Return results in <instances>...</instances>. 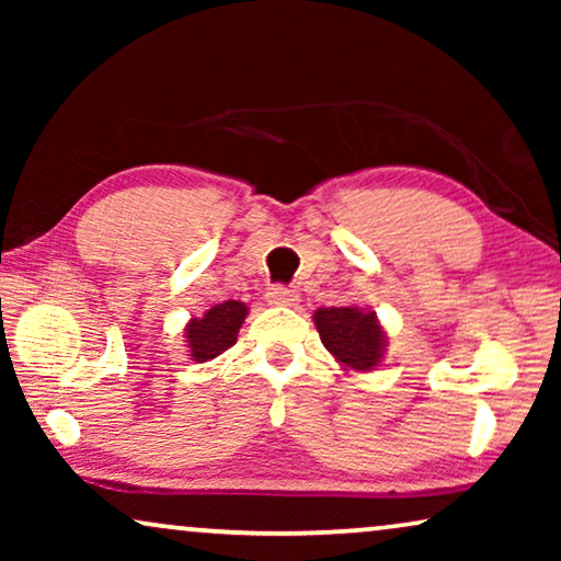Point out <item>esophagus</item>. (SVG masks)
Listing matches in <instances>:
<instances>
[{"label":"esophagus","mask_w":561,"mask_h":561,"mask_svg":"<svg viewBox=\"0 0 561 561\" xmlns=\"http://www.w3.org/2000/svg\"><path fill=\"white\" fill-rule=\"evenodd\" d=\"M267 304L273 306H296L298 304V294L294 288H286V286H273L267 288Z\"/></svg>","instance_id":"34e87169"}]
</instances>
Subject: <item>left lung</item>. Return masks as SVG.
Returning a JSON list of instances; mask_svg holds the SVG:
<instances>
[{
  "mask_svg": "<svg viewBox=\"0 0 561 561\" xmlns=\"http://www.w3.org/2000/svg\"><path fill=\"white\" fill-rule=\"evenodd\" d=\"M321 344L332 352L344 370L370 373L386 355V332L375 311L357 306H329L313 313Z\"/></svg>",
  "mask_w": 561,
  "mask_h": 561,
  "instance_id": "8db88e82",
  "label": "left lung"
}]
</instances>
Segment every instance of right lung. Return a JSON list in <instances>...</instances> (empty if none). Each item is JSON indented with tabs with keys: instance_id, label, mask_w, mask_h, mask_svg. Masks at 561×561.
Masks as SVG:
<instances>
[{
	"instance_id": "right-lung-1",
	"label": "right lung",
	"mask_w": 561,
	"mask_h": 561,
	"mask_svg": "<svg viewBox=\"0 0 561 561\" xmlns=\"http://www.w3.org/2000/svg\"><path fill=\"white\" fill-rule=\"evenodd\" d=\"M244 317H248V306L242 301H225L211 306L202 319H191L183 336H186L191 359L196 363H209V359L219 357L221 352L232 347L240 334V327Z\"/></svg>"
}]
</instances>
